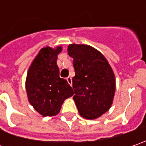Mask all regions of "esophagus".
<instances>
[{"instance_id":"1","label":"esophagus","mask_w":146,"mask_h":146,"mask_svg":"<svg viewBox=\"0 0 146 146\" xmlns=\"http://www.w3.org/2000/svg\"><path fill=\"white\" fill-rule=\"evenodd\" d=\"M66 80H67V82H68V84H69L70 86H71V85H72V80H71V78H70V77H67V78H66Z\"/></svg>"}]
</instances>
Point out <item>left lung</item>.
<instances>
[{
	"label": "left lung",
	"instance_id": "obj_1",
	"mask_svg": "<svg viewBox=\"0 0 146 146\" xmlns=\"http://www.w3.org/2000/svg\"><path fill=\"white\" fill-rule=\"evenodd\" d=\"M76 76L72 79L73 99L80 115L95 119L108 111L115 92L114 71L103 54L86 44H69Z\"/></svg>",
	"mask_w": 146,
	"mask_h": 146
}]
</instances>
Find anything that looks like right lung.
<instances>
[{
  "label": "right lung",
  "mask_w": 146,
  "mask_h": 146,
  "mask_svg": "<svg viewBox=\"0 0 146 146\" xmlns=\"http://www.w3.org/2000/svg\"><path fill=\"white\" fill-rule=\"evenodd\" d=\"M60 52L61 46L42 48L27 71L26 90L28 101L44 117L58 115L63 102L74 94L67 81L59 76L57 59Z\"/></svg>",
  "instance_id": "1"
}]
</instances>
